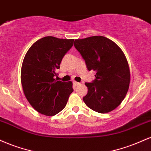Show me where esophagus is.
<instances>
[{"label": "esophagus", "instance_id": "1", "mask_svg": "<svg viewBox=\"0 0 151 151\" xmlns=\"http://www.w3.org/2000/svg\"><path fill=\"white\" fill-rule=\"evenodd\" d=\"M73 84L75 85V86H79V85L81 84V83H78V82H76V81H73Z\"/></svg>", "mask_w": 151, "mask_h": 151}]
</instances>
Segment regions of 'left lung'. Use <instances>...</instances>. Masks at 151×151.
Returning <instances> with one entry per match:
<instances>
[{
  "mask_svg": "<svg viewBox=\"0 0 151 151\" xmlns=\"http://www.w3.org/2000/svg\"><path fill=\"white\" fill-rule=\"evenodd\" d=\"M74 46L96 79L86 83L88 94L83 101L88 107L105 114L122 103L128 92L130 70L124 54L113 41L102 36L75 40Z\"/></svg>",
  "mask_w": 151,
  "mask_h": 151,
  "instance_id": "left-lung-1",
  "label": "left lung"
}]
</instances>
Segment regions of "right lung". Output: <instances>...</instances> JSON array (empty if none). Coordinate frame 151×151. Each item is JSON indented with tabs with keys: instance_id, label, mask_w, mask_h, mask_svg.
I'll use <instances>...</instances> for the list:
<instances>
[{
	"instance_id": "right-lung-1",
	"label": "right lung",
	"mask_w": 151,
	"mask_h": 151,
	"mask_svg": "<svg viewBox=\"0 0 151 151\" xmlns=\"http://www.w3.org/2000/svg\"><path fill=\"white\" fill-rule=\"evenodd\" d=\"M73 39L45 37L27 51L21 68V83L29 103L46 116H54L66 105L73 83L54 78L62 58L73 44Z\"/></svg>"
}]
</instances>
